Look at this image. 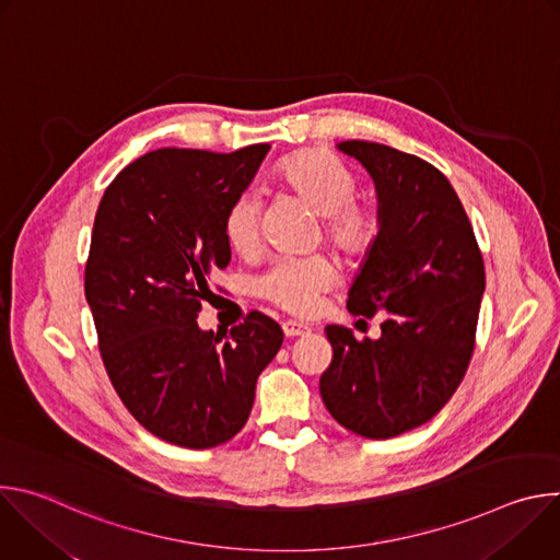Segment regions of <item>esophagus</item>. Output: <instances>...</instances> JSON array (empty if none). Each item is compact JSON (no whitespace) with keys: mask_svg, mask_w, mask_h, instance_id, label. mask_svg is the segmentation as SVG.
Masks as SVG:
<instances>
[{"mask_svg":"<svg viewBox=\"0 0 560 560\" xmlns=\"http://www.w3.org/2000/svg\"><path fill=\"white\" fill-rule=\"evenodd\" d=\"M283 335L285 337H303L310 332V326L301 324V322H292V318H288V322H283Z\"/></svg>","mask_w":560,"mask_h":560,"instance_id":"obj_1","label":"esophagus"}]
</instances>
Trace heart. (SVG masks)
<instances>
[{
	"mask_svg": "<svg viewBox=\"0 0 560 560\" xmlns=\"http://www.w3.org/2000/svg\"><path fill=\"white\" fill-rule=\"evenodd\" d=\"M277 182L296 195L316 214L324 217L328 242L343 255H363L378 234V214L368 203L352 201L357 177L328 150H301L277 166ZM261 199L255 190L238 192L225 210L223 232L232 250L250 255L259 246ZM337 281V268L330 259L288 257L272 264L259 279V294L294 314H312L318 296Z\"/></svg>",
	"mask_w": 560,
	"mask_h": 560,
	"instance_id": "obj_1",
	"label": "heart"
}]
</instances>
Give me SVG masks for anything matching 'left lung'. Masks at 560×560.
<instances>
[{"instance_id":"obj_1","label":"left lung","mask_w":560,"mask_h":560,"mask_svg":"<svg viewBox=\"0 0 560 560\" xmlns=\"http://www.w3.org/2000/svg\"><path fill=\"white\" fill-rule=\"evenodd\" d=\"M337 148L368 171L378 234L350 285L348 310H383L378 339L328 326L335 357L318 389L354 434L389 439L430 421L456 392L474 352L486 268L447 177L396 148L350 139Z\"/></svg>"}]
</instances>
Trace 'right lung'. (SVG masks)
<instances>
[{"instance_id": "right-lung-1", "label": "right lung", "mask_w": 560, "mask_h": 560, "mask_svg": "<svg viewBox=\"0 0 560 560\" xmlns=\"http://www.w3.org/2000/svg\"><path fill=\"white\" fill-rule=\"evenodd\" d=\"M268 150H152L115 177L95 214L86 301L106 372L128 412L182 447H214L246 425L283 343L261 312L223 337L197 324L210 272L230 264L225 210Z\"/></svg>"}]
</instances>
